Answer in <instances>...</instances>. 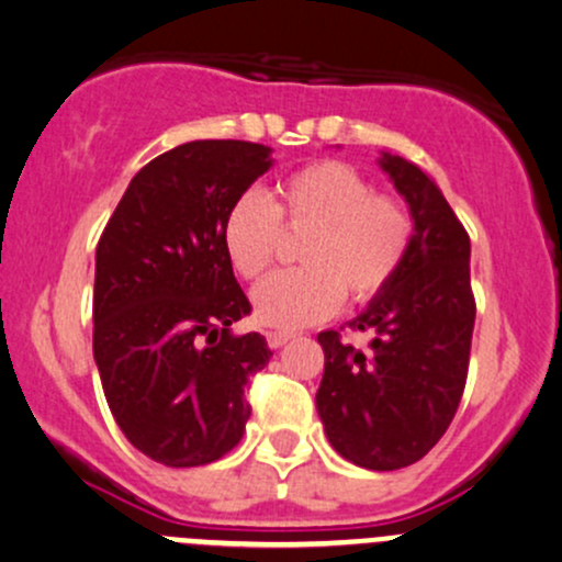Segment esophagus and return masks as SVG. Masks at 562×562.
I'll use <instances>...</instances> for the list:
<instances>
[{
    "label": "esophagus",
    "instance_id": "34e87169",
    "mask_svg": "<svg viewBox=\"0 0 562 562\" xmlns=\"http://www.w3.org/2000/svg\"><path fill=\"white\" fill-rule=\"evenodd\" d=\"M265 337H268V346L276 351V348L286 346V342L292 340L294 335H292V331H265Z\"/></svg>",
    "mask_w": 562,
    "mask_h": 562
}]
</instances>
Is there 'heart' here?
<instances>
[{"instance_id":"heart-1","label":"heart","mask_w":562,"mask_h":562,"mask_svg":"<svg viewBox=\"0 0 562 562\" xmlns=\"http://www.w3.org/2000/svg\"><path fill=\"white\" fill-rule=\"evenodd\" d=\"M281 227L307 233L297 259L303 268L270 276L255 289V316L276 329H297L331 316L342 303L375 300L415 240V216L402 198L342 160H316L283 177L273 203L240 192L222 222V244L240 279L255 281L273 262Z\"/></svg>"}]
</instances>
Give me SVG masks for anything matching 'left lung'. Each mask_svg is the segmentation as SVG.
Instances as JSON below:
<instances>
[{"mask_svg": "<svg viewBox=\"0 0 562 562\" xmlns=\"http://www.w3.org/2000/svg\"><path fill=\"white\" fill-rule=\"evenodd\" d=\"M415 216V240L396 279L348 327L370 331V351L318 335L324 378L316 407L331 448L356 467L394 472L420 461L461 404L474 331L472 244L439 187L413 162L385 153Z\"/></svg>", "mask_w": 562, "mask_h": 562, "instance_id": "8db88e82", "label": "left lung"}]
</instances>
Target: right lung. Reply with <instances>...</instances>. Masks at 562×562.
Instances as JSON below:
<instances>
[{
    "mask_svg": "<svg viewBox=\"0 0 562 562\" xmlns=\"http://www.w3.org/2000/svg\"><path fill=\"white\" fill-rule=\"evenodd\" d=\"M270 168L255 142H187L131 179L95 246L93 356L120 431L162 467L220 461L246 431L249 378L273 351L233 335L251 305L222 222Z\"/></svg>",
    "mask_w": 562,
    "mask_h": 562,
    "instance_id": "add662e5",
    "label": "right lung"
}]
</instances>
